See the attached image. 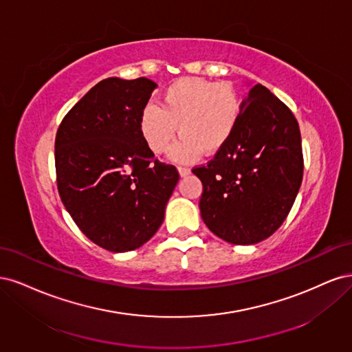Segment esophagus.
Returning a JSON list of instances; mask_svg holds the SVG:
<instances>
[{
    "instance_id": "34e87169",
    "label": "esophagus",
    "mask_w": 352,
    "mask_h": 352,
    "mask_svg": "<svg viewBox=\"0 0 352 352\" xmlns=\"http://www.w3.org/2000/svg\"><path fill=\"white\" fill-rule=\"evenodd\" d=\"M179 173L182 177H185V176L190 175V168L189 167H179Z\"/></svg>"
}]
</instances>
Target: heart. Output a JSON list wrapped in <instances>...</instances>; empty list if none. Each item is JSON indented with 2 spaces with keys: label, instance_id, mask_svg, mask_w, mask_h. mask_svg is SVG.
Returning <instances> with one entry per match:
<instances>
[{
  "label": "heart",
  "instance_id": "1",
  "mask_svg": "<svg viewBox=\"0 0 352 352\" xmlns=\"http://www.w3.org/2000/svg\"><path fill=\"white\" fill-rule=\"evenodd\" d=\"M243 102L229 82L180 78L162 92L158 107L148 104L138 117V129L153 154L170 150L176 163L195 162L204 153L212 155L228 145L241 122Z\"/></svg>",
  "mask_w": 352,
  "mask_h": 352
}]
</instances>
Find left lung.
Returning a JSON list of instances; mask_svg holds the SVG:
<instances>
[{"label":"left lung","mask_w":352,"mask_h":352,"mask_svg":"<svg viewBox=\"0 0 352 352\" xmlns=\"http://www.w3.org/2000/svg\"><path fill=\"white\" fill-rule=\"evenodd\" d=\"M192 172L202 182L201 217L214 235L235 245L269 238L289 214L302 182L301 132L294 113L255 85L232 140Z\"/></svg>","instance_id":"1"}]
</instances>
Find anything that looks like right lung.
<instances>
[{"label": "right lung", "mask_w": 352, "mask_h": 352, "mask_svg": "<svg viewBox=\"0 0 352 352\" xmlns=\"http://www.w3.org/2000/svg\"><path fill=\"white\" fill-rule=\"evenodd\" d=\"M157 85L104 79L70 109L56 135L60 198L78 228L113 252L140 248L162 226L179 180L148 150L138 117Z\"/></svg>", "instance_id": "right-lung-1"}]
</instances>
